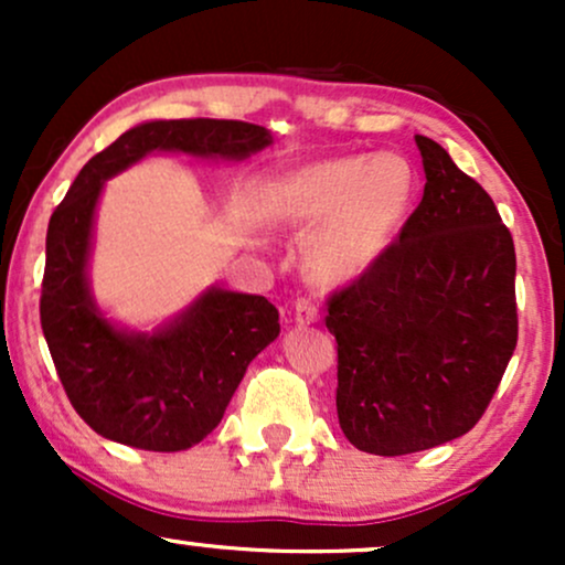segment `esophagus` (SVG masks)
Masks as SVG:
<instances>
[{"label": "esophagus", "instance_id": "1", "mask_svg": "<svg viewBox=\"0 0 565 565\" xmlns=\"http://www.w3.org/2000/svg\"><path fill=\"white\" fill-rule=\"evenodd\" d=\"M319 308H316L310 300H297L295 302V310H291V321L297 323V327H310V323L319 321Z\"/></svg>", "mask_w": 565, "mask_h": 565}]
</instances>
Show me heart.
Returning a JSON list of instances; mask_svg holds the SVG:
<instances>
[{
    "label": "heart",
    "instance_id": "b5f03b06",
    "mask_svg": "<svg viewBox=\"0 0 565 565\" xmlns=\"http://www.w3.org/2000/svg\"><path fill=\"white\" fill-rule=\"evenodd\" d=\"M419 193L404 153H350L291 172L270 191V210L310 231L302 260L319 281L364 278L393 249Z\"/></svg>",
    "mask_w": 565,
    "mask_h": 565
}]
</instances>
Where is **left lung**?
<instances>
[{"label": "left lung", "instance_id": "obj_1", "mask_svg": "<svg viewBox=\"0 0 565 565\" xmlns=\"http://www.w3.org/2000/svg\"><path fill=\"white\" fill-rule=\"evenodd\" d=\"M425 193L374 270L329 300L337 417L355 449L401 457L465 436L518 342L515 246L494 201L414 135Z\"/></svg>", "mask_w": 565, "mask_h": 565}]
</instances>
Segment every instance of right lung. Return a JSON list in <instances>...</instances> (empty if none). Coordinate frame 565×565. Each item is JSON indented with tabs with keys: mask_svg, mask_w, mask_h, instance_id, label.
<instances>
[{
	"mask_svg": "<svg viewBox=\"0 0 565 565\" xmlns=\"http://www.w3.org/2000/svg\"><path fill=\"white\" fill-rule=\"evenodd\" d=\"M270 142V129L246 121H142L89 159L57 204L39 316L71 406L97 436L146 451L191 449L220 425L246 366L281 332L276 305L220 284L153 329L111 319L89 281L106 180L151 153L244 161Z\"/></svg>",
	"mask_w": 565,
	"mask_h": 565,
	"instance_id": "obj_1",
	"label": "right lung"
}]
</instances>
